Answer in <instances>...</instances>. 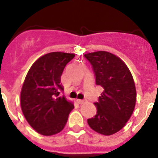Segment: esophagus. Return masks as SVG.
Returning a JSON list of instances; mask_svg holds the SVG:
<instances>
[{
    "label": "esophagus",
    "instance_id": "34e87169",
    "mask_svg": "<svg viewBox=\"0 0 158 158\" xmlns=\"http://www.w3.org/2000/svg\"><path fill=\"white\" fill-rule=\"evenodd\" d=\"M76 102H77L78 104H80V105H82V104L85 103V100H80V99H77V100H76Z\"/></svg>",
    "mask_w": 158,
    "mask_h": 158
}]
</instances>
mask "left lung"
I'll list each match as a JSON object with an SVG mask.
<instances>
[{"label": "left lung", "mask_w": 158, "mask_h": 158, "mask_svg": "<svg viewBox=\"0 0 158 158\" xmlns=\"http://www.w3.org/2000/svg\"><path fill=\"white\" fill-rule=\"evenodd\" d=\"M92 65L96 85L103 92L94 102L97 114L88 119L89 126L99 134L111 135L125 126L133 113L136 89L132 75L120 58L106 51L84 55Z\"/></svg>", "instance_id": "left-lung-1"}]
</instances>
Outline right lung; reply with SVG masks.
Returning <instances> with one entry per match:
<instances>
[{
  "label": "right lung",
  "mask_w": 158,
  "mask_h": 158,
  "mask_svg": "<svg viewBox=\"0 0 158 158\" xmlns=\"http://www.w3.org/2000/svg\"><path fill=\"white\" fill-rule=\"evenodd\" d=\"M73 53L52 52L38 58L28 71L20 94L21 109L38 133L49 136L61 131L74 105L64 96L60 77Z\"/></svg>",
  "instance_id": "obj_1"
}]
</instances>
